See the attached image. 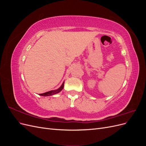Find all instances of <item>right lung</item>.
<instances>
[{
    "instance_id": "obj_1",
    "label": "right lung",
    "mask_w": 146,
    "mask_h": 146,
    "mask_svg": "<svg viewBox=\"0 0 146 146\" xmlns=\"http://www.w3.org/2000/svg\"><path fill=\"white\" fill-rule=\"evenodd\" d=\"M64 84V82L63 83L62 85H61L58 88V89H57L56 90H52V91H50L44 92V93H42V94H39V95L42 96H52V95H54V94H56L57 93H58V92H60L61 90L63 89Z\"/></svg>"
}]
</instances>
